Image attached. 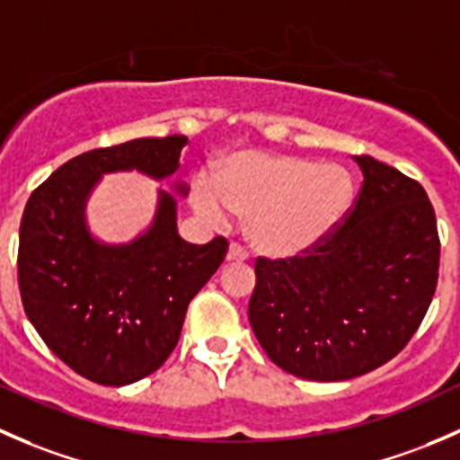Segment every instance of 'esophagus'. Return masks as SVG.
Here are the masks:
<instances>
[{
  "mask_svg": "<svg viewBox=\"0 0 460 460\" xmlns=\"http://www.w3.org/2000/svg\"><path fill=\"white\" fill-rule=\"evenodd\" d=\"M245 259H248V252H245L239 243H232L228 248V261L241 263V261H245Z\"/></svg>",
  "mask_w": 460,
  "mask_h": 460,
  "instance_id": "esophagus-1",
  "label": "esophagus"
}]
</instances>
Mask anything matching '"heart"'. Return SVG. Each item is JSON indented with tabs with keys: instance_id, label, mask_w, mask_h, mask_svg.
I'll use <instances>...</instances> for the list:
<instances>
[{
	"instance_id": "obj_1",
	"label": "heart",
	"mask_w": 460,
	"mask_h": 460,
	"mask_svg": "<svg viewBox=\"0 0 460 460\" xmlns=\"http://www.w3.org/2000/svg\"><path fill=\"white\" fill-rule=\"evenodd\" d=\"M354 179L345 165L283 153L232 155L217 179L199 174L192 206L210 224L245 217V236L259 254L292 259L323 243L348 215Z\"/></svg>"
}]
</instances>
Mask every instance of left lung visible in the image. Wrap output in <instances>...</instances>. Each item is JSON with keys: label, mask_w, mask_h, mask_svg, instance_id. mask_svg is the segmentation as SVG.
Masks as SVG:
<instances>
[{"label": "left lung", "mask_w": 460, "mask_h": 460, "mask_svg": "<svg viewBox=\"0 0 460 460\" xmlns=\"http://www.w3.org/2000/svg\"><path fill=\"white\" fill-rule=\"evenodd\" d=\"M354 161L363 186L343 226L303 257L254 265V336L307 381H348L394 358L437 290L441 243L423 186L367 155Z\"/></svg>", "instance_id": "left-lung-1"}]
</instances>
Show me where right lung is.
<instances>
[{"instance_id": "add662e5", "label": "right lung", "mask_w": 460, "mask_h": 460, "mask_svg": "<svg viewBox=\"0 0 460 460\" xmlns=\"http://www.w3.org/2000/svg\"><path fill=\"white\" fill-rule=\"evenodd\" d=\"M186 144L183 135L141 137L88 150L59 165L23 210L17 274L26 316L66 366L102 385H128L164 366L188 303L228 252L224 236L183 241L177 199L165 190L150 228L130 243H103L86 224L103 174L137 170L164 181L179 170ZM172 190L188 195L181 181Z\"/></svg>"}]
</instances>
